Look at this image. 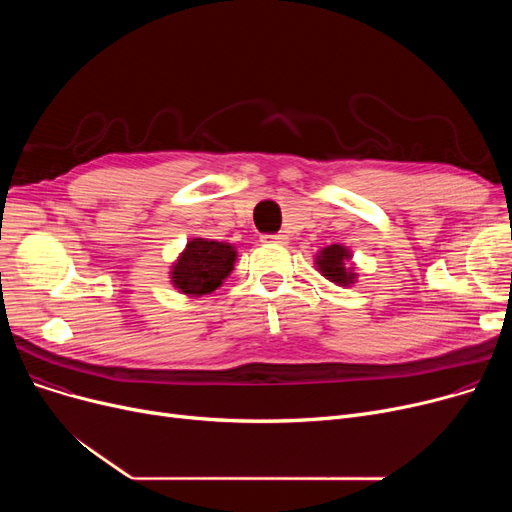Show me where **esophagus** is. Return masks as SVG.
<instances>
[{
	"instance_id": "esophagus-1",
	"label": "esophagus",
	"mask_w": 512,
	"mask_h": 512,
	"mask_svg": "<svg viewBox=\"0 0 512 512\" xmlns=\"http://www.w3.org/2000/svg\"><path fill=\"white\" fill-rule=\"evenodd\" d=\"M261 242H276V245H282V242H286V236L284 234H263Z\"/></svg>"
}]
</instances>
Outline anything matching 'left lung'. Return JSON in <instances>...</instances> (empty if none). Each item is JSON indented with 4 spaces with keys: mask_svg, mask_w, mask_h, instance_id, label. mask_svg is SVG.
I'll list each match as a JSON object with an SVG mask.
<instances>
[{
    "mask_svg": "<svg viewBox=\"0 0 512 512\" xmlns=\"http://www.w3.org/2000/svg\"><path fill=\"white\" fill-rule=\"evenodd\" d=\"M351 251L342 245H330L317 253V270L324 274L330 282L338 286H351L355 282L353 267H348L346 261H351Z\"/></svg>",
    "mask_w": 512,
    "mask_h": 512,
    "instance_id": "left-lung-1",
    "label": "left lung"
}]
</instances>
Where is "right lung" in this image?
Listing matches in <instances>:
<instances>
[{
    "instance_id": "1",
    "label": "right lung",
    "mask_w": 512,
    "mask_h": 512,
    "mask_svg": "<svg viewBox=\"0 0 512 512\" xmlns=\"http://www.w3.org/2000/svg\"><path fill=\"white\" fill-rule=\"evenodd\" d=\"M234 261L236 251L228 242L193 238L172 267V284L191 297L211 294L230 276Z\"/></svg>"
}]
</instances>
